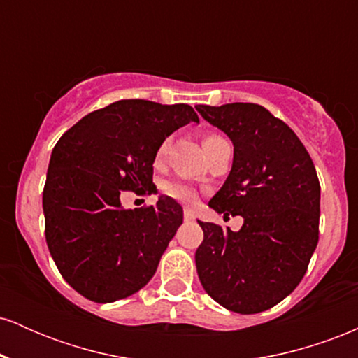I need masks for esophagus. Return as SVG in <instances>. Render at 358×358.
Returning <instances> with one entry per match:
<instances>
[{
    "instance_id": "34e87169",
    "label": "esophagus",
    "mask_w": 358,
    "mask_h": 358,
    "mask_svg": "<svg viewBox=\"0 0 358 358\" xmlns=\"http://www.w3.org/2000/svg\"><path fill=\"white\" fill-rule=\"evenodd\" d=\"M183 217H185V220H193V212L190 210V208H185Z\"/></svg>"
}]
</instances>
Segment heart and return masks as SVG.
Wrapping results in <instances>:
<instances>
[{"mask_svg":"<svg viewBox=\"0 0 358 358\" xmlns=\"http://www.w3.org/2000/svg\"><path fill=\"white\" fill-rule=\"evenodd\" d=\"M217 139H220V136H217V134H207V136L203 138V148L207 145H210V143H213V141H217ZM168 146H170V139H165V141L159 145L158 151H156V159H158V162L159 159H163V156L166 155ZM163 190H165L168 196H171V199L178 200V202H182V203H193L196 199L195 188H193L190 183L171 182V183H166Z\"/></svg>","mask_w":358,"mask_h":358,"instance_id":"1","label":"heart"}]
</instances>
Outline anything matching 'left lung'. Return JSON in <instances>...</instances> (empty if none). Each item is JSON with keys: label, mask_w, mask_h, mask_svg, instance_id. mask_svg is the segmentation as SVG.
<instances>
[{"label": "left lung", "mask_w": 358, "mask_h": 358, "mask_svg": "<svg viewBox=\"0 0 358 358\" xmlns=\"http://www.w3.org/2000/svg\"><path fill=\"white\" fill-rule=\"evenodd\" d=\"M231 138V173L208 207L241 215V231L199 220L196 273L208 296L241 315L269 310L294 291L318 244L320 182L286 122L250 102L199 106Z\"/></svg>", "instance_id": "1"}]
</instances>
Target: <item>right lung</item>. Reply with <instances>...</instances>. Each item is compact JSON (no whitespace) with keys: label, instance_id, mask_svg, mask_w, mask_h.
<instances>
[{"label":"right lung","instance_id":"add662e5","mask_svg":"<svg viewBox=\"0 0 358 358\" xmlns=\"http://www.w3.org/2000/svg\"><path fill=\"white\" fill-rule=\"evenodd\" d=\"M199 116L188 104L126 99L94 110L53 148L43 188L45 237L77 293L113 303L148 285L183 222L173 199L124 210L121 193H151L159 145Z\"/></svg>","mask_w":358,"mask_h":358}]
</instances>
